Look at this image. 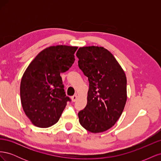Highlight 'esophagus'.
I'll return each instance as SVG.
<instances>
[{
  "mask_svg": "<svg viewBox=\"0 0 161 161\" xmlns=\"http://www.w3.org/2000/svg\"><path fill=\"white\" fill-rule=\"evenodd\" d=\"M71 99H72V101L73 102L76 101V99H77V95H73V96L71 97Z\"/></svg>",
  "mask_w": 161,
  "mask_h": 161,
  "instance_id": "1",
  "label": "esophagus"
}]
</instances>
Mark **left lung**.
Segmentation results:
<instances>
[{"label": "left lung", "instance_id": "8db88e82", "mask_svg": "<svg viewBox=\"0 0 161 161\" xmlns=\"http://www.w3.org/2000/svg\"><path fill=\"white\" fill-rule=\"evenodd\" d=\"M76 55L89 82L87 104L78 114L79 122L92 133L103 132L114 125L124 111L127 101L125 74L103 47H82Z\"/></svg>", "mask_w": 161, "mask_h": 161}]
</instances>
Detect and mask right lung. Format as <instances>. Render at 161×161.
I'll list each match as a JSON object with an SVG mask.
<instances>
[{"label": "right lung", "instance_id": "right-lung-1", "mask_svg": "<svg viewBox=\"0 0 161 161\" xmlns=\"http://www.w3.org/2000/svg\"><path fill=\"white\" fill-rule=\"evenodd\" d=\"M78 47L59 45L40 52L22 76L20 96L23 109L31 123L46 128L57 123L68 101L60 74L74 63Z\"/></svg>", "mask_w": 161, "mask_h": 161}]
</instances>
